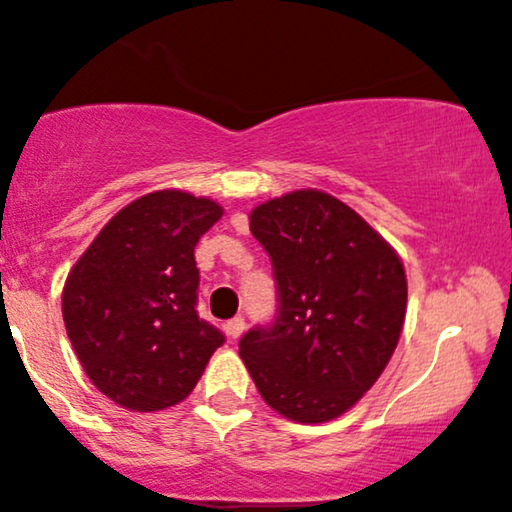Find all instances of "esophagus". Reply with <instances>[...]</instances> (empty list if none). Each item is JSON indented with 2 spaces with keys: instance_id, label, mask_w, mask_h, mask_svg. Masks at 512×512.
<instances>
[{
  "instance_id": "1",
  "label": "esophagus",
  "mask_w": 512,
  "mask_h": 512,
  "mask_svg": "<svg viewBox=\"0 0 512 512\" xmlns=\"http://www.w3.org/2000/svg\"><path fill=\"white\" fill-rule=\"evenodd\" d=\"M243 331H245V319L243 317H233V319H229V324H226V334H229V338L231 341H238L240 336H243Z\"/></svg>"
}]
</instances>
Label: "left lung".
I'll return each mask as SVG.
<instances>
[{
  "label": "left lung",
  "instance_id": "obj_1",
  "mask_svg": "<svg viewBox=\"0 0 512 512\" xmlns=\"http://www.w3.org/2000/svg\"><path fill=\"white\" fill-rule=\"evenodd\" d=\"M272 260L276 317L238 348L260 396L293 422H329L353 408L389 365L408 281L393 248L322 190H295L250 214Z\"/></svg>",
  "mask_w": 512,
  "mask_h": 512
}]
</instances>
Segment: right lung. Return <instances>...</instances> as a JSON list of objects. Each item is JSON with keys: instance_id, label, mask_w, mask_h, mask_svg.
<instances>
[{"instance_id": "add662e5", "label": "right lung", "mask_w": 512, "mask_h": 512, "mask_svg": "<svg viewBox=\"0 0 512 512\" xmlns=\"http://www.w3.org/2000/svg\"><path fill=\"white\" fill-rule=\"evenodd\" d=\"M221 207L157 190L123 207L73 264L61 295L66 334L92 384L121 408L181 403L226 336L197 315L195 245Z\"/></svg>"}]
</instances>
